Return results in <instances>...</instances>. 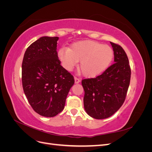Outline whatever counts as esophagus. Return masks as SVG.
<instances>
[{"label": "esophagus", "mask_w": 152, "mask_h": 152, "mask_svg": "<svg viewBox=\"0 0 152 152\" xmlns=\"http://www.w3.org/2000/svg\"><path fill=\"white\" fill-rule=\"evenodd\" d=\"M74 79H75V84H79V82H80V79H79V78H77V77H74Z\"/></svg>", "instance_id": "1"}]
</instances>
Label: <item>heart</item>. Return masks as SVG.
Segmentation results:
<instances>
[{"label": "heart", "instance_id": "heart-1", "mask_svg": "<svg viewBox=\"0 0 152 152\" xmlns=\"http://www.w3.org/2000/svg\"><path fill=\"white\" fill-rule=\"evenodd\" d=\"M58 57L66 70H72L79 60L80 68L87 77H94L107 70L113 59L111 47L93 40H82L73 43L70 48H63Z\"/></svg>", "mask_w": 152, "mask_h": 152}]
</instances>
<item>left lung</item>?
Returning a JSON list of instances; mask_svg holds the SVG:
<instances>
[{
  "instance_id": "left-lung-1",
  "label": "left lung",
  "mask_w": 152,
  "mask_h": 152,
  "mask_svg": "<svg viewBox=\"0 0 152 152\" xmlns=\"http://www.w3.org/2000/svg\"><path fill=\"white\" fill-rule=\"evenodd\" d=\"M110 44L114 63L102 75L82 80L85 110L96 119L108 118L122 107L130 84L131 70L127 54L121 45Z\"/></svg>"
}]
</instances>
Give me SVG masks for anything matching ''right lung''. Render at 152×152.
<instances>
[{
    "label": "right lung",
    "mask_w": 152,
    "mask_h": 152,
    "mask_svg": "<svg viewBox=\"0 0 152 152\" xmlns=\"http://www.w3.org/2000/svg\"><path fill=\"white\" fill-rule=\"evenodd\" d=\"M58 37H42L26 49L22 62V84L35 112L53 117L65 107L74 78L61 65L57 53Z\"/></svg>",
    "instance_id": "add662e5"
}]
</instances>
